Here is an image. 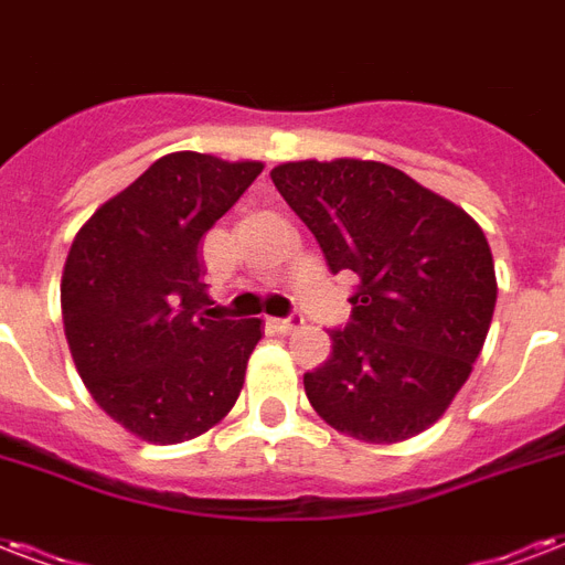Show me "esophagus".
<instances>
[{
    "mask_svg": "<svg viewBox=\"0 0 565 565\" xmlns=\"http://www.w3.org/2000/svg\"><path fill=\"white\" fill-rule=\"evenodd\" d=\"M300 323H303V318L291 315V318H274V321H270V327H274L277 332H295Z\"/></svg>",
    "mask_w": 565,
    "mask_h": 565,
    "instance_id": "1",
    "label": "esophagus"
}]
</instances>
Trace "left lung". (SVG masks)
<instances>
[{
	"instance_id": "1",
	"label": "left lung",
	"mask_w": 565,
	"mask_h": 565,
	"mask_svg": "<svg viewBox=\"0 0 565 565\" xmlns=\"http://www.w3.org/2000/svg\"><path fill=\"white\" fill-rule=\"evenodd\" d=\"M270 179L332 274L360 277L330 360L303 374L309 404L353 439H413L445 415L487 342L498 297L487 235L383 161H286Z\"/></svg>"
}]
</instances>
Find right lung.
Masks as SVG:
<instances>
[{
	"label": "right lung",
	"mask_w": 565,
	"mask_h": 565,
	"mask_svg": "<svg viewBox=\"0 0 565 565\" xmlns=\"http://www.w3.org/2000/svg\"><path fill=\"white\" fill-rule=\"evenodd\" d=\"M262 168L168 152L73 238L61 274L70 356L96 406L138 439H196L242 395L265 327L205 309L200 242Z\"/></svg>",
	"instance_id": "right-lung-1"
}]
</instances>
